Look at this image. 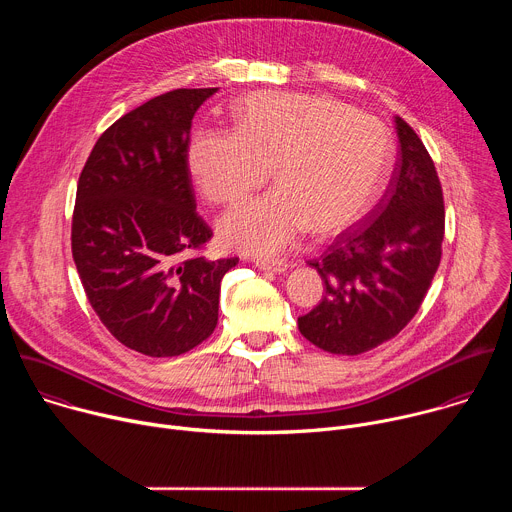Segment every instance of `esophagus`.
<instances>
[{
    "label": "esophagus",
    "mask_w": 512,
    "mask_h": 512,
    "mask_svg": "<svg viewBox=\"0 0 512 512\" xmlns=\"http://www.w3.org/2000/svg\"><path fill=\"white\" fill-rule=\"evenodd\" d=\"M259 269L263 271H273V273H283L287 271V263L285 261H269V259H261L255 263Z\"/></svg>",
    "instance_id": "1"
}]
</instances>
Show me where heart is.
<instances>
[{
  "label": "heart",
  "instance_id": "1",
  "mask_svg": "<svg viewBox=\"0 0 512 512\" xmlns=\"http://www.w3.org/2000/svg\"><path fill=\"white\" fill-rule=\"evenodd\" d=\"M391 156L387 127L334 99L253 93L237 105V127L198 129L186 162L198 190L225 204L267 180L277 188L218 218V239L247 255L271 257L308 229L332 235L369 206Z\"/></svg>",
  "mask_w": 512,
  "mask_h": 512
}]
</instances>
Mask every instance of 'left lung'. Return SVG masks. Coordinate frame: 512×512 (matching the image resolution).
Wrapping results in <instances>:
<instances>
[{
  "instance_id": "obj_1",
  "label": "left lung",
  "mask_w": 512,
  "mask_h": 512,
  "mask_svg": "<svg viewBox=\"0 0 512 512\" xmlns=\"http://www.w3.org/2000/svg\"><path fill=\"white\" fill-rule=\"evenodd\" d=\"M399 162L391 184L367 221L338 235L310 261L326 296L300 332L332 354L367 352L397 336L417 314L440 267L444 196L423 141L395 117Z\"/></svg>"
}]
</instances>
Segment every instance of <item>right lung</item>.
Masks as SVG:
<instances>
[{
	"label": "right lung",
	"instance_id": "1",
	"mask_svg": "<svg viewBox=\"0 0 512 512\" xmlns=\"http://www.w3.org/2000/svg\"><path fill=\"white\" fill-rule=\"evenodd\" d=\"M216 91L176 89L129 111L79 178L70 239L85 294L121 344L148 356L184 354L214 332L221 281L239 263L194 255L212 231L196 214L186 150Z\"/></svg>",
	"mask_w": 512,
	"mask_h": 512
}]
</instances>
